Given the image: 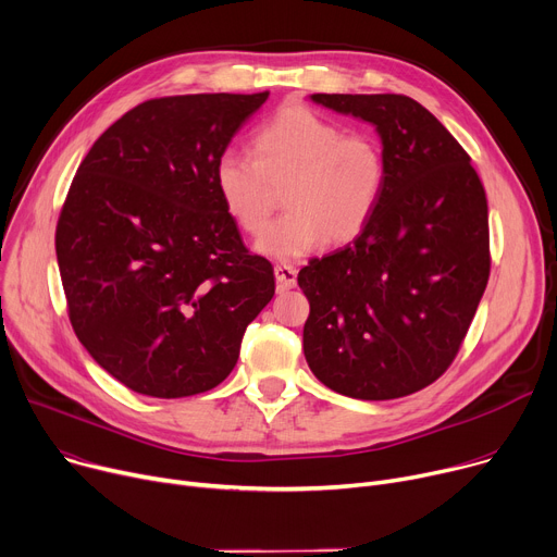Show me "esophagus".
Listing matches in <instances>:
<instances>
[{
    "instance_id": "esophagus-1",
    "label": "esophagus",
    "mask_w": 557,
    "mask_h": 557,
    "mask_svg": "<svg viewBox=\"0 0 557 557\" xmlns=\"http://www.w3.org/2000/svg\"><path fill=\"white\" fill-rule=\"evenodd\" d=\"M273 273H275V282H277V290H288L297 284V271L290 264H277L273 269Z\"/></svg>"
}]
</instances>
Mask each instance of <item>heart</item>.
<instances>
[{
    "instance_id": "b5f03b06",
    "label": "heart",
    "mask_w": 557,
    "mask_h": 557,
    "mask_svg": "<svg viewBox=\"0 0 557 557\" xmlns=\"http://www.w3.org/2000/svg\"><path fill=\"white\" fill-rule=\"evenodd\" d=\"M252 158L224 150L213 169L228 218L248 235H262L284 187L283 216L258 248L271 258L307 256L324 239L352 242L373 220L386 186L382 144L369 133H344L305 107H288L252 135Z\"/></svg>"
}]
</instances>
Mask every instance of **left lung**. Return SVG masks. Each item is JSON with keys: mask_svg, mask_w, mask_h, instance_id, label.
I'll return each mask as SVG.
<instances>
[{"mask_svg": "<svg viewBox=\"0 0 557 557\" xmlns=\"http://www.w3.org/2000/svg\"><path fill=\"white\" fill-rule=\"evenodd\" d=\"M377 126L386 186L352 244L297 275L315 377L358 399L433 384L458 356L491 273L488 207L471 158L407 95H311Z\"/></svg>", "mask_w": 557, "mask_h": 557, "instance_id": "8db88e82", "label": "left lung"}]
</instances>
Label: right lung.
<instances>
[{
	"instance_id": "add662e5",
	"label": "right lung",
	"mask_w": 557,
	"mask_h": 557,
	"mask_svg": "<svg viewBox=\"0 0 557 557\" xmlns=\"http://www.w3.org/2000/svg\"><path fill=\"white\" fill-rule=\"evenodd\" d=\"M269 90L156 97L82 160L55 228L69 320L126 388L188 397L237 364L275 293L215 190L213 169Z\"/></svg>"
}]
</instances>
